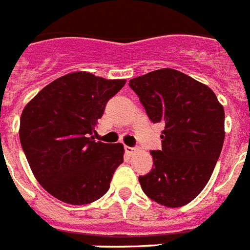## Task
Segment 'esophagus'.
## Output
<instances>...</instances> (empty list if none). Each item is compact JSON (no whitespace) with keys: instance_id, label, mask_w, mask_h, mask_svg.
<instances>
[{"instance_id":"34e87169","label":"esophagus","mask_w":250,"mask_h":250,"mask_svg":"<svg viewBox=\"0 0 250 250\" xmlns=\"http://www.w3.org/2000/svg\"><path fill=\"white\" fill-rule=\"evenodd\" d=\"M125 151H126L127 154H133L134 151H135V148H133V146H125Z\"/></svg>"}]
</instances>
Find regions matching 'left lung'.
Returning <instances> with one entry per match:
<instances>
[{
	"mask_svg": "<svg viewBox=\"0 0 250 250\" xmlns=\"http://www.w3.org/2000/svg\"><path fill=\"white\" fill-rule=\"evenodd\" d=\"M148 117L162 123V149L154 168L139 177L158 204L181 208L205 188L223 149L224 107L212 89L180 70L163 68L129 81Z\"/></svg>",
	"mask_w": 250,
	"mask_h": 250,
	"instance_id": "left-lung-1",
	"label": "left lung"
}]
</instances>
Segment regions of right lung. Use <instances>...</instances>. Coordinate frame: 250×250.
I'll list each match as a JSON object with an SVG mask.
<instances>
[{
    "label": "right lung",
    "instance_id": "right-lung-1",
    "mask_svg": "<svg viewBox=\"0 0 250 250\" xmlns=\"http://www.w3.org/2000/svg\"><path fill=\"white\" fill-rule=\"evenodd\" d=\"M125 82L74 72L49 83L25 106L21 146L38 182L55 198L87 205L108 191L124 162V146L95 142L91 135Z\"/></svg>",
    "mask_w": 250,
    "mask_h": 250
}]
</instances>
